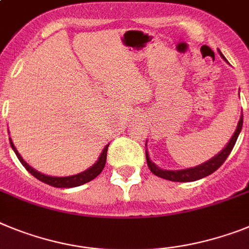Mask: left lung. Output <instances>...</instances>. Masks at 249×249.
<instances>
[{
  "instance_id": "left-lung-1",
  "label": "left lung",
  "mask_w": 249,
  "mask_h": 249,
  "mask_svg": "<svg viewBox=\"0 0 249 249\" xmlns=\"http://www.w3.org/2000/svg\"><path fill=\"white\" fill-rule=\"evenodd\" d=\"M219 54L220 56L224 59L222 53L219 52ZM224 60H226V59H224ZM242 126H243V113L241 114V118H239V122H238L237 124L234 135L231 136V139L229 140L228 145L223 148L219 154L216 155V156H214L213 159H210V160L207 161V162L201 163V165H197V166L195 167H190V169L162 170L150 160L147 150H146V160H147L148 169L151 170V173L155 174V175L159 176V178H162V179L165 180H170V181L189 182V181H195V180L203 179V178L210 175V174H213L215 170L219 169V167L223 165V162L227 160V157L229 156V154H231L233 147H234L238 136H239V133H241Z\"/></svg>"
}]
</instances>
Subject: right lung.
I'll use <instances>...</instances> for the list:
<instances>
[{"mask_svg": "<svg viewBox=\"0 0 249 249\" xmlns=\"http://www.w3.org/2000/svg\"><path fill=\"white\" fill-rule=\"evenodd\" d=\"M10 143H11L12 150L15 151V154H16L18 159L20 160V162L25 166V169H26L31 175L35 176L36 179H39L40 181L45 182V184H48V185L54 186V188H75V186H80L83 185V184H86V182L92 181L93 179H95V178L102 173V170H103L104 165H106V160H107V150H108V146H109L107 145L103 148L98 161H97L92 167L87 169L86 171H83V173L80 174H76V175L58 178V176H49V175H45V174L39 173V171H36L35 169H33V167L30 166L29 163L23 161L21 155L18 154V151L16 150V147L14 146V142L11 141V139H10Z\"/></svg>", "mask_w": 249, "mask_h": 249, "instance_id": "add662e5", "label": "right lung"}]
</instances>
